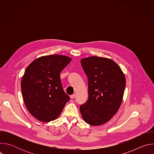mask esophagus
Returning a JSON list of instances; mask_svg holds the SVG:
<instances>
[{"instance_id": "1", "label": "esophagus", "mask_w": 154, "mask_h": 154, "mask_svg": "<svg viewBox=\"0 0 154 154\" xmlns=\"http://www.w3.org/2000/svg\"><path fill=\"white\" fill-rule=\"evenodd\" d=\"M75 94H72V95H71V96H70V98H71V99H73L75 98Z\"/></svg>"}]
</instances>
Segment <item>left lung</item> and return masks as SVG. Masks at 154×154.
I'll return each mask as SVG.
<instances>
[{"label":"left lung","mask_w":154,"mask_h":154,"mask_svg":"<svg viewBox=\"0 0 154 154\" xmlns=\"http://www.w3.org/2000/svg\"><path fill=\"white\" fill-rule=\"evenodd\" d=\"M88 78V99L80 105L83 120L98 126L110 120L121 105L126 84L125 77L113 60L93 56L81 59Z\"/></svg>","instance_id":"left-lung-1"}]
</instances>
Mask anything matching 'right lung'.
<instances>
[{
  "label": "right lung",
  "mask_w": 154,
  "mask_h": 154,
  "mask_svg": "<svg viewBox=\"0 0 154 154\" xmlns=\"http://www.w3.org/2000/svg\"><path fill=\"white\" fill-rule=\"evenodd\" d=\"M72 58L61 55L40 57L26 68L21 80L24 103L38 120L56 119L69 100L63 89L60 74Z\"/></svg>",
  "instance_id": "1"
}]
</instances>
